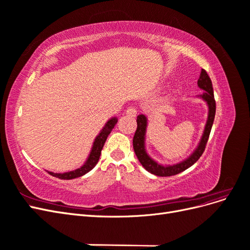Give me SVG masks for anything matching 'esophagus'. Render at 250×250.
<instances>
[{
  "label": "esophagus",
  "mask_w": 250,
  "mask_h": 250,
  "mask_svg": "<svg viewBox=\"0 0 250 250\" xmlns=\"http://www.w3.org/2000/svg\"><path fill=\"white\" fill-rule=\"evenodd\" d=\"M137 112H138V110H137V108H135L134 106H129V107L126 109V113H127L128 116H130V117H135V116H137Z\"/></svg>",
  "instance_id": "esophagus-1"
}]
</instances>
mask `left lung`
<instances>
[{"label": "left lung", "mask_w": 250, "mask_h": 250, "mask_svg": "<svg viewBox=\"0 0 250 250\" xmlns=\"http://www.w3.org/2000/svg\"><path fill=\"white\" fill-rule=\"evenodd\" d=\"M197 84L200 88L204 89V92L200 97L203 100H206L208 105V122L206 125V129H204L202 139L199 143L198 148L194 151V153L188 158V160L181 162L177 165H173V166H167V167H164L162 165H158L155 163L153 160L148 156L145 151V145H144V141H145V132H146V126H147V119L144 115L138 116L137 122H138V128L137 131L134 133L133 137V149L135 155L138 156L140 163L142 166L145 168L148 172L154 174V175L157 176H173L176 175V174L183 172L187 170L188 168H190L191 166H193L196 162H197L202 153L206 150L207 143L209 137V133L211 130V126H213L214 123V119H215V113H216V101L214 98V90H213V84H211V80L208 77V75L206 70L201 71L200 77L197 81Z\"/></svg>", "instance_id": "1"}]
</instances>
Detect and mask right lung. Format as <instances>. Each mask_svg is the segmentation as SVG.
<instances>
[{
  "label": "right lung",
  "instance_id": "add662e5",
  "mask_svg": "<svg viewBox=\"0 0 250 250\" xmlns=\"http://www.w3.org/2000/svg\"><path fill=\"white\" fill-rule=\"evenodd\" d=\"M117 122H118V120L116 118H113V119L109 120L106 123V125L104 126V128L101 130V132L99 133V135H98L94 142L92 152H90L86 163L83 165L81 168H78L75 171L62 173H62H53V172H48V173L50 174V175L57 177L59 179H73V178L80 177L82 175H84V174H86L87 172H89L97 165L98 161H99L100 155H101V151H102V148L105 144V141H106L107 137L111 132L112 128L115 127V125L117 124Z\"/></svg>",
  "mask_w": 250,
  "mask_h": 250
}]
</instances>
